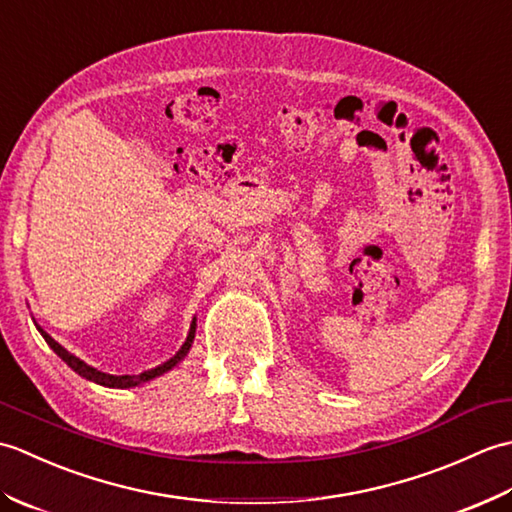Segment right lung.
Instances as JSON below:
<instances>
[{"mask_svg": "<svg viewBox=\"0 0 512 512\" xmlns=\"http://www.w3.org/2000/svg\"><path fill=\"white\" fill-rule=\"evenodd\" d=\"M37 325V323H35ZM37 330L41 332V336L43 339H46V343L52 347L54 350V354H57L61 361L68 365L70 369H74L76 374L79 376H83V378H88V380H92V383H96V385H103V387H114V389H129V387H138V385H143V383H147V380H151V378H156V376H162L165 372H169V369H173L176 367L184 356L189 354V350H191V343H193V339H195V319L191 321V330H189V336H187V341L182 343V347L180 350L176 352V356H171L167 363H162V365H158V367H154V369H147V372H143V374H136V376H114V374H105V372H99V369H94L92 365H88V363H83L81 358H76L74 354H70L68 350H65V347H61L57 341L52 339V336L48 334V332H43L41 330V325H37Z\"/></svg>", "mask_w": 512, "mask_h": 512, "instance_id": "obj_1", "label": "right lung"}]
</instances>
